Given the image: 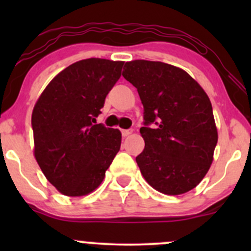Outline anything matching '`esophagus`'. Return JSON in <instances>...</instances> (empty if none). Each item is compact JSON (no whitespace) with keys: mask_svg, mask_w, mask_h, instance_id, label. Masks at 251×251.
I'll return each mask as SVG.
<instances>
[{"mask_svg":"<svg viewBox=\"0 0 251 251\" xmlns=\"http://www.w3.org/2000/svg\"><path fill=\"white\" fill-rule=\"evenodd\" d=\"M132 129H122V134L124 135V137H128L129 134H132Z\"/></svg>","mask_w":251,"mask_h":251,"instance_id":"34e87169","label":"esophagus"}]
</instances>
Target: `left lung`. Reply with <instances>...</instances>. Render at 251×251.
I'll list each match as a JSON object with an SVG mask.
<instances>
[{"instance_id": "8db88e82", "label": "left lung", "mask_w": 251, "mask_h": 251, "mask_svg": "<svg viewBox=\"0 0 251 251\" xmlns=\"http://www.w3.org/2000/svg\"><path fill=\"white\" fill-rule=\"evenodd\" d=\"M123 76L144 106L145 148L135 158L143 177L162 194L189 192L208 174L218 140L208 94L185 71L159 61L126 62Z\"/></svg>"}]
</instances>
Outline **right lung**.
Masks as SVG:
<instances>
[{
	"label": "right lung",
	"mask_w": 251,
	"mask_h": 251,
	"mask_svg": "<svg viewBox=\"0 0 251 251\" xmlns=\"http://www.w3.org/2000/svg\"><path fill=\"white\" fill-rule=\"evenodd\" d=\"M124 61L91 57L72 63L43 89L34 106V157L62 195L81 197L105 178L122 144V132L97 124Z\"/></svg>",
	"instance_id": "right-lung-1"
}]
</instances>
